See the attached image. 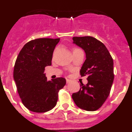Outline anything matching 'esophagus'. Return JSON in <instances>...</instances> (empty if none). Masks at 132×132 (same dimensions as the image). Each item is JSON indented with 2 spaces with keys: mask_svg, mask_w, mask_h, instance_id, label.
Masks as SVG:
<instances>
[{
  "mask_svg": "<svg viewBox=\"0 0 132 132\" xmlns=\"http://www.w3.org/2000/svg\"><path fill=\"white\" fill-rule=\"evenodd\" d=\"M66 81H67V83H69V82H71V80H69V79H67Z\"/></svg>",
  "mask_w": 132,
  "mask_h": 132,
  "instance_id": "obj_1",
  "label": "esophagus"
}]
</instances>
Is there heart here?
Here are the masks:
<instances>
[{"instance_id":"heart-1","label":"heart","mask_w":132,"mask_h":132,"mask_svg":"<svg viewBox=\"0 0 132 132\" xmlns=\"http://www.w3.org/2000/svg\"><path fill=\"white\" fill-rule=\"evenodd\" d=\"M79 51H81V50H80L79 47H72V52H73V54L75 53H76V52H79Z\"/></svg>"}]
</instances>
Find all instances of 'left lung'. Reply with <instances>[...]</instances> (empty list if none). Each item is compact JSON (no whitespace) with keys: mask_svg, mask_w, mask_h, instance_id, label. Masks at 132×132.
I'll return each mask as SVG.
<instances>
[{"mask_svg":"<svg viewBox=\"0 0 132 132\" xmlns=\"http://www.w3.org/2000/svg\"><path fill=\"white\" fill-rule=\"evenodd\" d=\"M73 43L83 49L86 60L80 71L88 83H81L80 90L72 95L76 105L87 111L101 108L108 98L114 80V63L108 49L92 36L73 37Z\"/></svg>","mask_w":132,"mask_h":132,"instance_id":"left-lung-1","label":"left lung"}]
</instances>
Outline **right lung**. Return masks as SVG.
<instances>
[{
  "label": "right lung",
  "mask_w": 132,
  "mask_h": 132,
  "mask_svg": "<svg viewBox=\"0 0 132 132\" xmlns=\"http://www.w3.org/2000/svg\"><path fill=\"white\" fill-rule=\"evenodd\" d=\"M60 38H38L24 45L16 58L14 79L23 104L34 112L43 113L55 106L58 93L66 80L47 81L45 67L52 65L53 50Z\"/></svg>",
  "instance_id": "right-lung-1"
}]
</instances>
